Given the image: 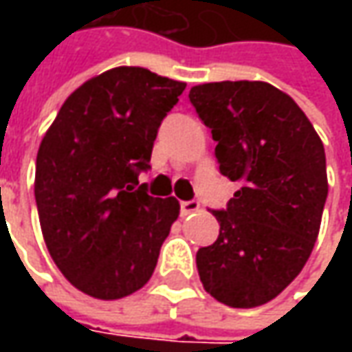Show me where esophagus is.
Listing matches in <instances>:
<instances>
[{
	"label": "esophagus",
	"mask_w": 352,
	"mask_h": 352,
	"mask_svg": "<svg viewBox=\"0 0 352 352\" xmlns=\"http://www.w3.org/2000/svg\"><path fill=\"white\" fill-rule=\"evenodd\" d=\"M197 210H199V201H196V199H190V201H182L180 204V213L182 215H190V213H194Z\"/></svg>",
	"instance_id": "1"
}]
</instances>
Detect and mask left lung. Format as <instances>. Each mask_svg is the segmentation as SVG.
I'll return each instance as SVG.
<instances>
[{
    "label": "left lung",
    "mask_w": 352,
    "mask_h": 352,
    "mask_svg": "<svg viewBox=\"0 0 352 352\" xmlns=\"http://www.w3.org/2000/svg\"><path fill=\"white\" fill-rule=\"evenodd\" d=\"M211 129L219 172L241 182L219 236L196 254L208 294L229 307L274 300L307 263L327 199L325 148L288 94L266 82H211L190 89Z\"/></svg>",
    "instance_id": "obj_1"
}]
</instances>
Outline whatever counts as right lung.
I'll return each instance as SVG.
<instances>
[{"label":"right lung","instance_id":"obj_1","mask_svg":"<svg viewBox=\"0 0 352 352\" xmlns=\"http://www.w3.org/2000/svg\"><path fill=\"white\" fill-rule=\"evenodd\" d=\"M186 84L119 66L82 84L43 137L34 199L54 264L80 292L119 300L141 290L178 219L176 197H153L156 133Z\"/></svg>","mask_w":352,"mask_h":352}]
</instances>
